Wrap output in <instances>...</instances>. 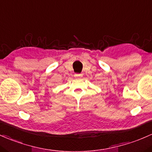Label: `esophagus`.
<instances>
[{"label": "esophagus", "instance_id": "obj_1", "mask_svg": "<svg viewBox=\"0 0 152 152\" xmlns=\"http://www.w3.org/2000/svg\"><path fill=\"white\" fill-rule=\"evenodd\" d=\"M82 76H83V74H80V73H76V74H75V77H80Z\"/></svg>", "mask_w": 152, "mask_h": 152}]
</instances>
